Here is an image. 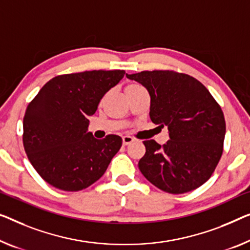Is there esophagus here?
I'll return each instance as SVG.
<instances>
[{
    "instance_id": "1",
    "label": "esophagus",
    "mask_w": 250,
    "mask_h": 250,
    "mask_svg": "<svg viewBox=\"0 0 250 250\" xmlns=\"http://www.w3.org/2000/svg\"><path fill=\"white\" fill-rule=\"evenodd\" d=\"M133 141V138L130 137V136H125L122 138V144H124V146H128Z\"/></svg>"
}]
</instances>
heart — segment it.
I'll use <instances>...</instances> for the list:
<instances>
[{"label": "heart", "mask_w": 250, "mask_h": 250, "mask_svg": "<svg viewBox=\"0 0 250 250\" xmlns=\"http://www.w3.org/2000/svg\"><path fill=\"white\" fill-rule=\"evenodd\" d=\"M140 87H143L141 86V85H139V84H129L128 86L125 87V91H128V89H135V88H140Z\"/></svg>", "instance_id": "1"}]
</instances>
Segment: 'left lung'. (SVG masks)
Masks as SVG:
<instances>
[{
    "mask_svg": "<svg viewBox=\"0 0 250 250\" xmlns=\"http://www.w3.org/2000/svg\"><path fill=\"white\" fill-rule=\"evenodd\" d=\"M126 77L150 95L151 121L168 128L165 145L145 140L140 172L162 191L183 194L211 177L220 161L226 121L220 105L196 78L174 70H144Z\"/></svg>",
    "mask_w": 250,
    "mask_h": 250,
    "instance_id": "obj_1",
    "label": "left lung"
}]
</instances>
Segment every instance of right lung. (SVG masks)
Masks as SVG:
<instances>
[{"label":"right lung","mask_w":250,"mask_h":250,"mask_svg":"<svg viewBox=\"0 0 250 250\" xmlns=\"http://www.w3.org/2000/svg\"><path fill=\"white\" fill-rule=\"evenodd\" d=\"M125 70H89L51 78L29 103L23 146L33 168L48 184L75 192L95 183L122 146L121 137L95 139L88 117Z\"/></svg>","instance_id":"right-lung-1"}]
</instances>
